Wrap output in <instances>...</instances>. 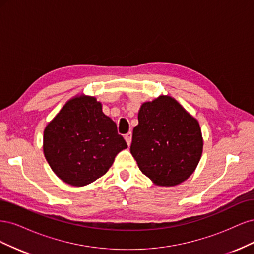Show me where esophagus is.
Instances as JSON below:
<instances>
[{
    "label": "esophagus",
    "instance_id": "esophagus-1",
    "mask_svg": "<svg viewBox=\"0 0 254 254\" xmlns=\"http://www.w3.org/2000/svg\"><path fill=\"white\" fill-rule=\"evenodd\" d=\"M125 140L127 142L128 145L131 144V140H132V133L131 132H128L125 134Z\"/></svg>",
    "mask_w": 254,
    "mask_h": 254
}]
</instances>
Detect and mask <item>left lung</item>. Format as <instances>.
I'll list each match as a JSON object with an SVG mask.
<instances>
[{"mask_svg":"<svg viewBox=\"0 0 254 254\" xmlns=\"http://www.w3.org/2000/svg\"><path fill=\"white\" fill-rule=\"evenodd\" d=\"M137 120L130 151L141 172L162 187L187 180L202 153L197 120L170 96L144 103Z\"/></svg>","mask_w":254,"mask_h":254,"instance_id":"left-lung-1","label":"left lung"}]
</instances>
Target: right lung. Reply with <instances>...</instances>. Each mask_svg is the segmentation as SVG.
Segmentation results:
<instances>
[{"mask_svg": "<svg viewBox=\"0 0 254 254\" xmlns=\"http://www.w3.org/2000/svg\"><path fill=\"white\" fill-rule=\"evenodd\" d=\"M125 148L117 124L91 96L68 101L44 130L45 158L54 173L74 187L101 178Z\"/></svg>", "mask_w": 254, "mask_h": 254, "instance_id": "1", "label": "right lung"}]
</instances>
